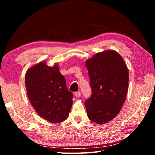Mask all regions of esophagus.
Listing matches in <instances>:
<instances>
[{"mask_svg":"<svg viewBox=\"0 0 155 155\" xmlns=\"http://www.w3.org/2000/svg\"><path fill=\"white\" fill-rule=\"evenodd\" d=\"M74 96L76 97H80L81 96V93L80 91H77L74 93Z\"/></svg>","mask_w":155,"mask_h":155,"instance_id":"34e87169","label":"esophagus"}]
</instances>
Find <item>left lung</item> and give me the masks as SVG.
Listing matches in <instances>:
<instances>
[{
    "instance_id": "obj_1",
    "label": "left lung",
    "mask_w": 155,
    "mask_h": 155,
    "mask_svg": "<svg viewBox=\"0 0 155 155\" xmlns=\"http://www.w3.org/2000/svg\"><path fill=\"white\" fill-rule=\"evenodd\" d=\"M91 95L84 102L89 119L103 124L119 113L128 92V71L121 56L114 51L95 54L86 61Z\"/></svg>"
}]
</instances>
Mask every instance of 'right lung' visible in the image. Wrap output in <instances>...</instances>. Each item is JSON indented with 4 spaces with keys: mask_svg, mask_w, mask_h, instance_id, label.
I'll list each match as a JSON object with an SVG mask.
<instances>
[{
    "mask_svg": "<svg viewBox=\"0 0 155 155\" xmlns=\"http://www.w3.org/2000/svg\"><path fill=\"white\" fill-rule=\"evenodd\" d=\"M25 86L32 106L42 118L53 123L67 119L73 94L57 64L50 67L41 62L28 69Z\"/></svg>",
    "mask_w": 155,
    "mask_h": 155,
    "instance_id": "1",
    "label": "right lung"
}]
</instances>
